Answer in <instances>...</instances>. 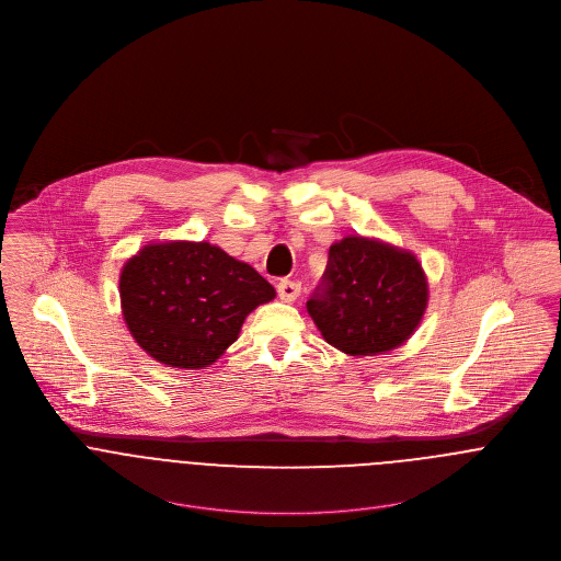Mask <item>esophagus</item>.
I'll return each mask as SVG.
<instances>
[{
  "instance_id": "34e87169",
  "label": "esophagus",
  "mask_w": 561,
  "mask_h": 561,
  "mask_svg": "<svg viewBox=\"0 0 561 561\" xmlns=\"http://www.w3.org/2000/svg\"><path fill=\"white\" fill-rule=\"evenodd\" d=\"M276 291H278V298H280L283 302H294V300L300 296V283H298V280L283 278V280L276 285Z\"/></svg>"
}]
</instances>
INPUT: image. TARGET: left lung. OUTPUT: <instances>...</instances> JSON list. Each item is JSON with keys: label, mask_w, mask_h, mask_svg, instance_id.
Listing matches in <instances>:
<instances>
[{"label": "left lung", "mask_w": 561, "mask_h": 561, "mask_svg": "<svg viewBox=\"0 0 561 561\" xmlns=\"http://www.w3.org/2000/svg\"><path fill=\"white\" fill-rule=\"evenodd\" d=\"M427 307V280L412 252L367 238L330 245L320 287L307 311L323 339L350 356L401 345Z\"/></svg>", "instance_id": "left-lung-1"}]
</instances>
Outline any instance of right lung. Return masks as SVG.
<instances>
[{"mask_svg":"<svg viewBox=\"0 0 561 561\" xmlns=\"http://www.w3.org/2000/svg\"><path fill=\"white\" fill-rule=\"evenodd\" d=\"M274 287L207 241L149 243L121 272V307L136 343L179 369L216 363Z\"/></svg>","mask_w":561,"mask_h":561,"instance_id":"obj_1","label":"right lung"}]
</instances>
